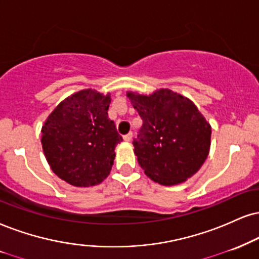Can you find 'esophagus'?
Here are the masks:
<instances>
[{
    "label": "esophagus",
    "instance_id": "obj_1",
    "mask_svg": "<svg viewBox=\"0 0 259 259\" xmlns=\"http://www.w3.org/2000/svg\"><path fill=\"white\" fill-rule=\"evenodd\" d=\"M132 137H133L132 132L127 133V135L123 136V140H124V142H131V140H132Z\"/></svg>",
    "mask_w": 259,
    "mask_h": 259
}]
</instances>
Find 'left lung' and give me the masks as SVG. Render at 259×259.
<instances>
[{
  "label": "left lung",
  "instance_id": "8db88e82",
  "mask_svg": "<svg viewBox=\"0 0 259 259\" xmlns=\"http://www.w3.org/2000/svg\"><path fill=\"white\" fill-rule=\"evenodd\" d=\"M127 97L143 120L133 145L144 173L164 186L196 174L209 154L211 127L193 102L167 89Z\"/></svg>",
  "mask_w": 259,
  "mask_h": 259
}]
</instances>
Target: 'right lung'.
<instances>
[{"label":"right lung","instance_id":"1","mask_svg":"<svg viewBox=\"0 0 259 259\" xmlns=\"http://www.w3.org/2000/svg\"><path fill=\"white\" fill-rule=\"evenodd\" d=\"M109 104L110 95L79 91L57 105L41 127L48 163L73 186H95L110 173L122 137L108 117Z\"/></svg>","mask_w":259,"mask_h":259}]
</instances>
